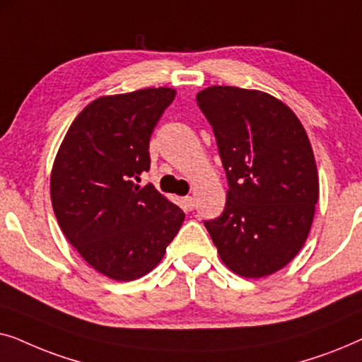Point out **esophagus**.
Here are the masks:
<instances>
[{"label": "esophagus", "instance_id": "esophagus-1", "mask_svg": "<svg viewBox=\"0 0 362 362\" xmlns=\"http://www.w3.org/2000/svg\"><path fill=\"white\" fill-rule=\"evenodd\" d=\"M182 204H185V209L192 211V209H194V197H192V196L182 197Z\"/></svg>", "mask_w": 362, "mask_h": 362}]
</instances>
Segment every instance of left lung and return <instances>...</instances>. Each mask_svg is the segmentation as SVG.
Returning a JSON list of instances; mask_svg holds the SVG:
<instances>
[{"label":"left lung","mask_w":362,"mask_h":362,"mask_svg":"<svg viewBox=\"0 0 362 362\" xmlns=\"http://www.w3.org/2000/svg\"><path fill=\"white\" fill-rule=\"evenodd\" d=\"M196 100L229 182L224 212L206 221V229L234 274H274L298 254L313 222L320 185L308 135L295 113L265 92L214 86Z\"/></svg>","instance_id":"obj_1"}]
</instances>
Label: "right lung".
Instances as JSON below:
<instances>
[{
    "label": "right lung",
    "mask_w": 362,
    "mask_h": 362,
    "mask_svg": "<svg viewBox=\"0 0 362 362\" xmlns=\"http://www.w3.org/2000/svg\"><path fill=\"white\" fill-rule=\"evenodd\" d=\"M173 88L100 97L69 128L51 173L54 214L82 259L113 280L146 275L160 264L185 212L136 185L150 170V138Z\"/></svg>",
    "instance_id": "1"
}]
</instances>
